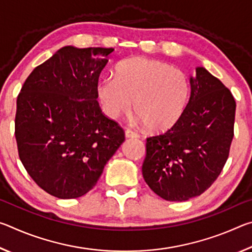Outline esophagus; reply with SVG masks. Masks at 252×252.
<instances>
[{
	"label": "esophagus",
	"instance_id": "1",
	"mask_svg": "<svg viewBox=\"0 0 252 252\" xmlns=\"http://www.w3.org/2000/svg\"><path fill=\"white\" fill-rule=\"evenodd\" d=\"M126 138H138L139 135H138V133H135L134 131L127 129V130H126Z\"/></svg>",
	"mask_w": 252,
	"mask_h": 252
}]
</instances>
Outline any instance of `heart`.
I'll use <instances>...</instances> for the list:
<instances>
[{
	"label": "heart",
	"mask_w": 252,
	"mask_h": 252,
	"mask_svg": "<svg viewBox=\"0 0 252 252\" xmlns=\"http://www.w3.org/2000/svg\"><path fill=\"white\" fill-rule=\"evenodd\" d=\"M190 95L186 73L167 63L142 58L117 66L114 76L102 79L96 96L106 117L117 120L134 111L136 120L151 130L170 129L180 120Z\"/></svg>",
	"instance_id": "b5f03b06"
}]
</instances>
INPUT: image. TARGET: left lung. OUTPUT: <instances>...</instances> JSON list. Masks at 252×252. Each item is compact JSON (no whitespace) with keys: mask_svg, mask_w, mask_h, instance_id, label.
Segmentation results:
<instances>
[{"mask_svg":"<svg viewBox=\"0 0 252 252\" xmlns=\"http://www.w3.org/2000/svg\"><path fill=\"white\" fill-rule=\"evenodd\" d=\"M190 99L176 125L147 139L144 181L167 201H187L210 188L227 162L236 101L203 66L190 76Z\"/></svg>","mask_w":252,"mask_h":252,"instance_id":"1","label":"left lung"}]
</instances>
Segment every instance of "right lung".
I'll use <instances>...</instances> for the list:
<instances>
[{"label": "right lung", "instance_id": "1", "mask_svg": "<svg viewBox=\"0 0 252 252\" xmlns=\"http://www.w3.org/2000/svg\"><path fill=\"white\" fill-rule=\"evenodd\" d=\"M113 51L63 46L21 89L15 116L20 159L36 185L57 198L88 193L125 141V132L96 101L97 81Z\"/></svg>", "mask_w": 252, "mask_h": 252}]
</instances>
